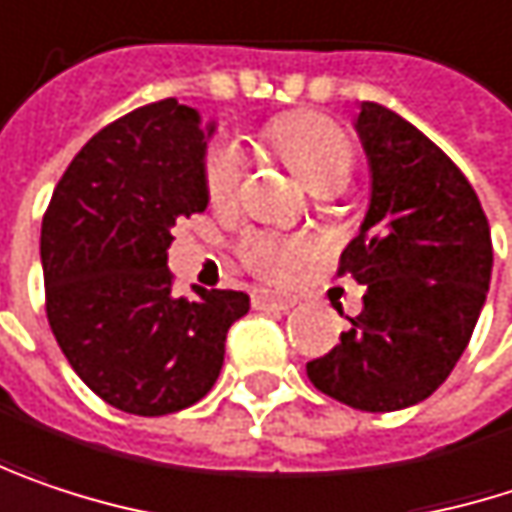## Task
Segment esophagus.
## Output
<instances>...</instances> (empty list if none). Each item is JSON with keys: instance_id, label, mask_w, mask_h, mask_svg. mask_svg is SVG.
I'll list each match as a JSON object with an SVG mask.
<instances>
[{"instance_id": "34e87169", "label": "esophagus", "mask_w": 512, "mask_h": 512, "mask_svg": "<svg viewBox=\"0 0 512 512\" xmlns=\"http://www.w3.org/2000/svg\"><path fill=\"white\" fill-rule=\"evenodd\" d=\"M299 299H293V296H281V293H269V290H257L252 293V307L255 310H266V307H278V310H290V307H296Z\"/></svg>"}]
</instances>
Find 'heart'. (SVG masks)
I'll return each instance as SVG.
<instances>
[{
    "instance_id": "heart-1",
    "label": "heart",
    "mask_w": 512,
    "mask_h": 512,
    "mask_svg": "<svg viewBox=\"0 0 512 512\" xmlns=\"http://www.w3.org/2000/svg\"><path fill=\"white\" fill-rule=\"evenodd\" d=\"M269 140L281 149V155L293 163L304 175V181L325 193L340 190L351 175L354 166V146L343 125L334 119L313 114V111H296L287 117H278L266 128ZM246 172L243 149L234 140H216L205 158V190L213 205H228L237 199L240 184ZM310 246L296 237H275L252 231L240 243L243 263L266 281H281L296 263H302Z\"/></svg>"
}]
</instances>
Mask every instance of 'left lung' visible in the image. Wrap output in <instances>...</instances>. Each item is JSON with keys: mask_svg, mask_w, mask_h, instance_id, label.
Masks as SVG:
<instances>
[{"mask_svg": "<svg viewBox=\"0 0 512 512\" xmlns=\"http://www.w3.org/2000/svg\"><path fill=\"white\" fill-rule=\"evenodd\" d=\"M372 199L337 275L366 287L360 316L307 363L319 393L390 413L425 401L466 351L492 275L478 193L437 143L384 105L357 114Z\"/></svg>", "mask_w": 512, "mask_h": 512, "instance_id": "obj_1", "label": "left lung"}]
</instances>
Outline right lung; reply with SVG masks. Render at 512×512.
Here are the masks:
<instances>
[{"label":"right lung","mask_w":512,"mask_h":512,"mask_svg":"<svg viewBox=\"0 0 512 512\" xmlns=\"http://www.w3.org/2000/svg\"><path fill=\"white\" fill-rule=\"evenodd\" d=\"M213 125L161 99L93 134L43 213L46 316L75 375L134 416H166L210 393L228 328L249 313L237 290L178 296L166 249L181 216L208 208Z\"/></svg>","instance_id":"add662e5"}]
</instances>
